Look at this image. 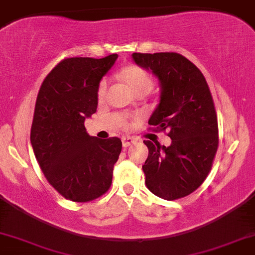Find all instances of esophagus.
I'll return each mask as SVG.
<instances>
[{"label": "esophagus", "mask_w": 255, "mask_h": 255, "mask_svg": "<svg viewBox=\"0 0 255 255\" xmlns=\"http://www.w3.org/2000/svg\"><path fill=\"white\" fill-rule=\"evenodd\" d=\"M134 141H135V140H134L133 137L124 136V137H122V146H124V147H128V146L134 144Z\"/></svg>", "instance_id": "34e87169"}]
</instances>
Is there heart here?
Wrapping results in <instances>:
<instances>
[{"label":"heart","instance_id":"1","mask_svg":"<svg viewBox=\"0 0 255 255\" xmlns=\"http://www.w3.org/2000/svg\"><path fill=\"white\" fill-rule=\"evenodd\" d=\"M120 78L124 80V83L129 87V90L134 95L139 92H150L153 86L150 75L146 73L144 69L139 68L136 66H128L120 72ZM108 90V80H102L98 86L97 96L99 101H103L107 95ZM125 127H127V124H125Z\"/></svg>","mask_w":255,"mask_h":255}]
</instances>
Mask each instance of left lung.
<instances>
[{"mask_svg":"<svg viewBox=\"0 0 255 255\" xmlns=\"http://www.w3.org/2000/svg\"><path fill=\"white\" fill-rule=\"evenodd\" d=\"M131 60L158 79L159 103L148 125L169 129L171 139L169 146L144 140L148 148L142 165L145 184L165 200L183 198L204 182L218 147L211 92L203 73L176 52H134Z\"/></svg>","mask_w":255,"mask_h":255,"instance_id":"1","label":"left lung"}]
</instances>
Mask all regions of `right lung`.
<instances>
[{
	"instance_id": "add662e5",
	"label": "right lung",
	"mask_w": 255,
	"mask_h": 255,
	"mask_svg": "<svg viewBox=\"0 0 255 255\" xmlns=\"http://www.w3.org/2000/svg\"><path fill=\"white\" fill-rule=\"evenodd\" d=\"M118 57L66 58L44 79L38 92L32 148L49 183L72 201L101 197L113 181L121 140L90 136L84 124L97 111L99 83Z\"/></svg>"
}]
</instances>
